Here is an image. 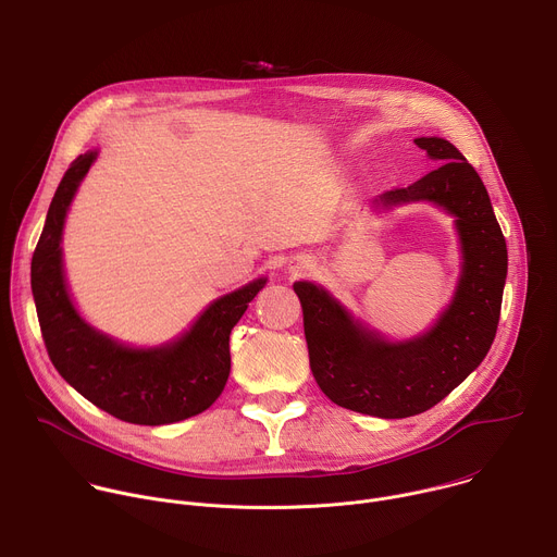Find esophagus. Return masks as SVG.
<instances>
[{"label":"esophagus","instance_id":"obj_1","mask_svg":"<svg viewBox=\"0 0 557 557\" xmlns=\"http://www.w3.org/2000/svg\"><path fill=\"white\" fill-rule=\"evenodd\" d=\"M292 270H294V272H300V270H305V265H298V263H296V265H292Z\"/></svg>","mask_w":557,"mask_h":557}]
</instances>
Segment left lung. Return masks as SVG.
<instances>
[{
	"label": "left lung",
	"instance_id": "8db88e82",
	"mask_svg": "<svg viewBox=\"0 0 557 557\" xmlns=\"http://www.w3.org/2000/svg\"><path fill=\"white\" fill-rule=\"evenodd\" d=\"M441 166L377 206L428 199L457 216L463 274L453 305L421 338L391 345L362 329L322 287L298 281L309 367L320 391L343 408L401 419L448 397L487 356L498 329L507 244L487 188L463 153L443 138H417Z\"/></svg>",
	"mask_w": 557,
	"mask_h": 557
}]
</instances>
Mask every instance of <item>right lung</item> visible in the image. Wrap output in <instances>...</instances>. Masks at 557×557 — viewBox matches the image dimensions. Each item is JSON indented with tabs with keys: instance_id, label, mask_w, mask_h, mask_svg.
I'll use <instances>...</instances> for the list:
<instances>
[{
	"instance_id": "add662e5",
	"label": "right lung",
	"mask_w": 557,
	"mask_h": 557,
	"mask_svg": "<svg viewBox=\"0 0 557 557\" xmlns=\"http://www.w3.org/2000/svg\"><path fill=\"white\" fill-rule=\"evenodd\" d=\"M96 153L65 171L33 255L30 283L41 336L59 375L100 410L121 421L162 425L203 412L231 375V331L265 278L214 300L177 343L138 351L94 331L74 309L61 265L67 206Z\"/></svg>"
}]
</instances>
